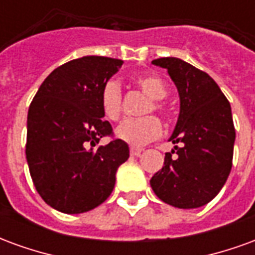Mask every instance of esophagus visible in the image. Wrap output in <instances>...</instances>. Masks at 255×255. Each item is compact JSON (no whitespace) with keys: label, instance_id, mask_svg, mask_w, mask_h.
Here are the masks:
<instances>
[{"label":"esophagus","instance_id":"obj_1","mask_svg":"<svg viewBox=\"0 0 255 255\" xmlns=\"http://www.w3.org/2000/svg\"><path fill=\"white\" fill-rule=\"evenodd\" d=\"M143 150L142 149H139V147H131V150H129V153H131V155H140V153H142Z\"/></svg>","mask_w":255,"mask_h":255}]
</instances>
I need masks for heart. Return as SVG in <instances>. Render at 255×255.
<instances>
[{
    "instance_id": "b5f03b06",
    "label": "heart",
    "mask_w": 255,
    "mask_h": 255,
    "mask_svg": "<svg viewBox=\"0 0 255 255\" xmlns=\"http://www.w3.org/2000/svg\"><path fill=\"white\" fill-rule=\"evenodd\" d=\"M136 83L143 91L149 95L150 102L143 109V113L157 112L160 115H165V105L162 104V98L168 94L164 80L155 75H142L136 79ZM101 109L105 117L109 120H117L122 113V86L116 79H109L104 83L100 94ZM162 132V126L158 119L154 116H144L140 119H126L116 128V136L123 142L131 146H143L151 140H155Z\"/></svg>"
}]
</instances>
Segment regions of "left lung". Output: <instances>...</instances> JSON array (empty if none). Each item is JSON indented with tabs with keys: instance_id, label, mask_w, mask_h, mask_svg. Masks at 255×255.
Wrapping results in <instances>:
<instances>
[{
	"instance_id": "8db88e82",
	"label": "left lung",
	"mask_w": 255,
	"mask_h": 255,
	"mask_svg": "<svg viewBox=\"0 0 255 255\" xmlns=\"http://www.w3.org/2000/svg\"><path fill=\"white\" fill-rule=\"evenodd\" d=\"M151 63L168 69L179 91L180 113L169 138L175 150L166 153L150 186L168 205L199 208L219 194L232 168L235 127L231 105L213 79L191 64L176 57Z\"/></svg>"
}]
</instances>
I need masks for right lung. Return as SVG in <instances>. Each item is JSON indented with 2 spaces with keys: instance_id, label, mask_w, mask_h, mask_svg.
Listing matches in <instances>:
<instances>
[{
  "instance_id": "right-lung-1",
  "label": "right lung",
  "mask_w": 255,
  "mask_h": 255,
  "mask_svg": "<svg viewBox=\"0 0 255 255\" xmlns=\"http://www.w3.org/2000/svg\"><path fill=\"white\" fill-rule=\"evenodd\" d=\"M123 61L84 56L56 68L31 102L25 157L42 199L58 212L78 214L105 202L116 183L117 168L129 157L126 142L113 139L102 120L100 94Z\"/></svg>"
}]
</instances>
